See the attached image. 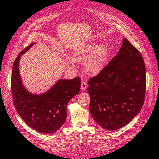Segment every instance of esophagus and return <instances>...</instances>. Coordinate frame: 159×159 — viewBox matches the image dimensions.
<instances>
[{
	"label": "esophagus",
	"instance_id": "obj_1",
	"mask_svg": "<svg viewBox=\"0 0 159 159\" xmlns=\"http://www.w3.org/2000/svg\"><path fill=\"white\" fill-rule=\"evenodd\" d=\"M80 88L82 90H85L87 88V83L85 81H82L81 85H80Z\"/></svg>",
	"mask_w": 159,
	"mask_h": 159
}]
</instances>
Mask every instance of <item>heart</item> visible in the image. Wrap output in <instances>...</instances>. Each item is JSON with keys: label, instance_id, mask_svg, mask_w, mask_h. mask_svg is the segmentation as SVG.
I'll return each mask as SVG.
<instances>
[{"label": "heart", "instance_id": "obj_1", "mask_svg": "<svg viewBox=\"0 0 159 159\" xmlns=\"http://www.w3.org/2000/svg\"><path fill=\"white\" fill-rule=\"evenodd\" d=\"M107 55V48L105 45L90 43L76 49L71 59L75 62H85L83 65L85 72L89 76H95L103 69Z\"/></svg>", "mask_w": 159, "mask_h": 159}]
</instances>
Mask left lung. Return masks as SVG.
<instances>
[{
  "mask_svg": "<svg viewBox=\"0 0 159 159\" xmlns=\"http://www.w3.org/2000/svg\"><path fill=\"white\" fill-rule=\"evenodd\" d=\"M89 111L99 125L116 130L129 123L143 105L146 89L141 54L124 38L117 54L88 82Z\"/></svg>",
  "mask_w": 159,
  "mask_h": 159,
  "instance_id": "8db88e82",
  "label": "left lung"
}]
</instances>
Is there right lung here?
<instances>
[{
  "label": "right lung",
  "mask_w": 159,
  "mask_h": 159,
  "mask_svg": "<svg viewBox=\"0 0 159 159\" xmlns=\"http://www.w3.org/2000/svg\"><path fill=\"white\" fill-rule=\"evenodd\" d=\"M34 44L25 48L14 61L11 79L12 97L17 112L28 125L39 132L51 134L60 129L66 120L67 103L79 93L80 79H59L46 92H30L22 82L19 62L21 56Z\"/></svg>",
  "instance_id": "add662e5"
}]
</instances>
